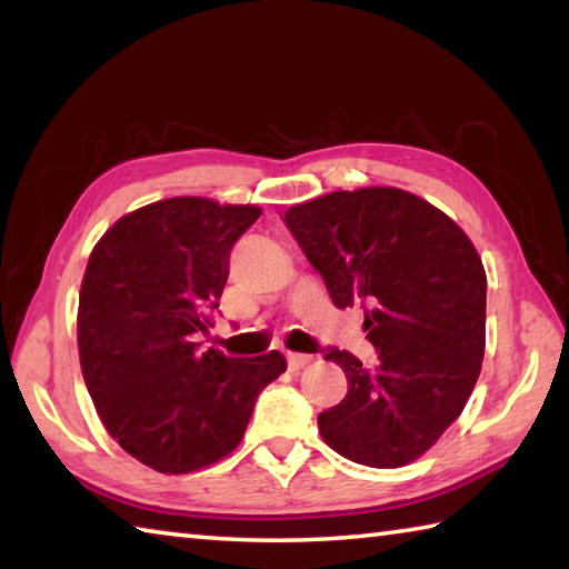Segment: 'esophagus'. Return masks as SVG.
<instances>
[{
    "label": "esophagus",
    "mask_w": 569,
    "mask_h": 569,
    "mask_svg": "<svg viewBox=\"0 0 569 569\" xmlns=\"http://www.w3.org/2000/svg\"><path fill=\"white\" fill-rule=\"evenodd\" d=\"M311 361H313V356H308V353H288V369L291 371L306 369Z\"/></svg>",
    "instance_id": "esophagus-1"
}]
</instances>
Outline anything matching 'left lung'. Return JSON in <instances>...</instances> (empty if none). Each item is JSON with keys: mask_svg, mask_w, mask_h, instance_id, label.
<instances>
[{"mask_svg": "<svg viewBox=\"0 0 569 569\" xmlns=\"http://www.w3.org/2000/svg\"><path fill=\"white\" fill-rule=\"evenodd\" d=\"M333 306H366V369L326 351L346 373L341 403L319 413L326 445L356 465L397 469L437 445L479 379L487 273L447 213L399 188L336 190L286 210Z\"/></svg>", "mask_w": 569, "mask_h": 569, "instance_id": "8db88e82", "label": "left lung"}]
</instances>
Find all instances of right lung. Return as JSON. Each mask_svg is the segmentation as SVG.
<instances>
[{
	"label": "right lung",
	"instance_id": "obj_1",
	"mask_svg": "<svg viewBox=\"0 0 569 569\" xmlns=\"http://www.w3.org/2000/svg\"><path fill=\"white\" fill-rule=\"evenodd\" d=\"M258 206L158 200L122 216L92 248L77 308L82 377L110 437L160 475L216 465L246 435L258 393L286 371L278 351H200L236 240Z\"/></svg>",
	"mask_w": 569,
	"mask_h": 569
}]
</instances>
